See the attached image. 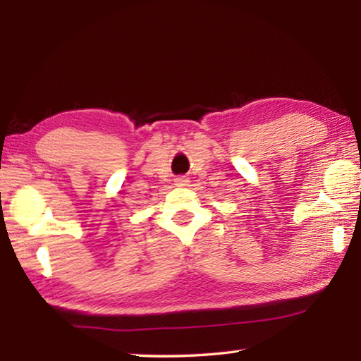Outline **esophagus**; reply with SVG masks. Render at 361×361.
Here are the masks:
<instances>
[{
    "label": "esophagus",
    "instance_id": "obj_1",
    "mask_svg": "<svg viewBox=\"0 0 361 361\" xmlns=\"http://www.w3.org/2000/svg\"><path fill=\"white\" fill-rule=\"evenodd\" d=\"M175 185L176 186H188L189 185V178H188V176H176Z\"/></svg>",
    "mask_w": 361,
    "mask_h": 361
}]
</instances>
